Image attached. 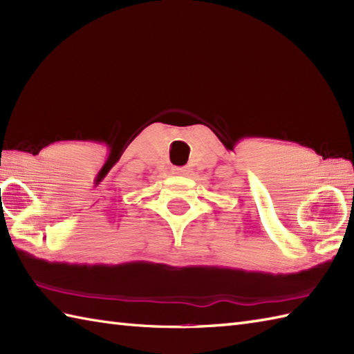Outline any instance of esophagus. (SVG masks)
Listing matches in <instances>:
<instances>
[{"label": "esophagus", "instance_id": "1", "mask_svg": "<svg viewBox=\"0 0 354 354\" xmlns=\"http://www.w3.org/2000/svg\"><path fill=\"white\" fill-rule=\"evenodd\" d=\"M189 169L187 167H175L173 169V173H175V175H178V176H185V175H189Z\"/></svg>", "mask_w": 354, "mask_h": 354}]
</instances>
